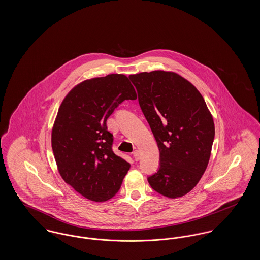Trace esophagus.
I'll return each mask as SVG.
<instances>
[{"instance_id":"1","label":"esophagus","mask_w":260,"mask_h":260,"mask_svg":"<svg viewBox=\"0 0 260 260\" xmlns=\"http://www.w3.org/2000/svg\"><path fill=\"white\" fill-rule=\"evenodd\" d=\"M133 154H134V158H135V160H136V161L140 159V152H139L138 150H136Z\"/></svg>"}]
</instances>
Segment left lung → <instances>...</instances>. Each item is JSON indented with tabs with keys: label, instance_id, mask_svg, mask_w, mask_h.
<instances>
[{
	"label": "left lung",
	"instance_id": "obj_1",
	"mask_svg": "<svg viewBox=\"0 0 260 260\" xmlns=\"http://www.w3.org/2000/svg\"><path fill=\"white\" fill-rule=\"evenodd\" d=\"M128 78L160 151V169L149 176V184L165 197H182L207 170L212 116L196 87L177 73L156 70Z\"/></svg>",
	"mask_w": 260,
	"mask_h": 260
}]
</instances>
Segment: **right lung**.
Segmentation results:
<instances>
[{"label": "right lung", "mask_w": 260, "mask_h": 260, "mask_svg": "<svg viewBox=\"0 0 260 260\" xmlns=\"http://www.w3.org/2000/svg\"><path fill=\"white\" fill-rule=\"evenodd\" d=\"M136 89L123 74L92 78L64 98L51 131V147L62 179L93 202L116 195L131 165L112 150L106 121Z\"/></svg>", "instance_id": "add662e5"}]
</instances>
